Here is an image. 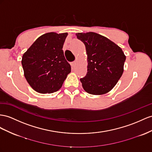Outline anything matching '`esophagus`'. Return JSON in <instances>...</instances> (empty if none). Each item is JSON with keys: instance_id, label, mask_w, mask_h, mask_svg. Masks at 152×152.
Segmentation results:
<instances>
[{"instance_id": "esophagus-1", "label": "esophagus", "mask_w": 152, "mask_h": 152, "mask_svg": "<svg viewBox=\"0 0 152 152\" xmlns=\"http://www.w3.org/2000/svg\"><path fill=\"white\" fill-rule=\"evenodd\" d=\"M76 64H77V61H73V62H72V63L71 64V66H72V67L73 68L75 67V66L76 65Z\"/></svg>"}]
</instances>
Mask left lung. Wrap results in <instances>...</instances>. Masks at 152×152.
<instances>
[{
	"label": "left lung",
	"mask_w": 152,
	"mask_h": 152,
	"mask_svg": "<svg viewBox=\"0 0 152 152\" xmlns=\"http://www.w3.org/2000/svg\"><path fill=\"white\" fill-rule=\"evenodd\" d=\"M76 35L85 45L87 72L80 79L88 94L102 95L110 91L124 71L126 56L121 48L105 37L94 32Z\"/></svg>",
	"instance_id": "1"
}]
</instances>
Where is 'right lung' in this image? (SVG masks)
<instances>
[{
  "label": "right lung",
  "mask_w": 152,
  "mask_h": 152,
  "mask_svg": "<svg viewBox=\"0 0 152 152\" xmlns=\"http://www.w3.org/2000/svg\"><path fill=\"white\" fill-rule=\"evenodd\" d=\"M67 33L50 32L38 37L23 54L24 76L33 90L41 94L58 91L71 71L62 50Z\"/></svg>",
  "instance_id": "right-lung-1"
}]
</instances>
